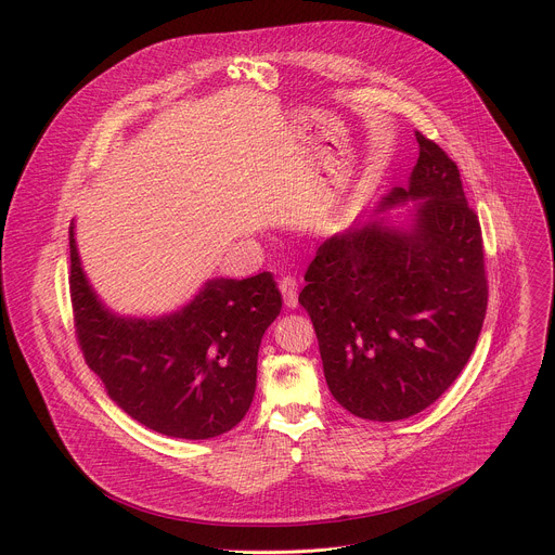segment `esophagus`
Wrapping results in <instances>:
<instances>
[{"label": "esophagus", "instance_id": "esophagus-1", "mask_svg": "<svg viewBox=\"0 0 555 555\" xmlns=\"http://www.w3.org/2000/svg\"><path fill=\"white\" fill-rule=\"evenodd\" d=\"M279 289L283 294V302L287 309H294L298 305V283L292 276H283L279 281Z\"/></svg>", "mask_w": 555, "mask_h": 555}]
</instances>
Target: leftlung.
Instances as JSON below:
<instances>
[{"label":"left lung","mask_w":555,"mask_h":555,"mask_svg":"<svg viewBox=\"0 0 555 555\" xmlns=\"http://www.w3.org/2000/svg\"><path fill=\"white\" fill-rule=\"evenodd\" d=\"M415 135L411 184L327 240L298 296L336 402L373 422L406 420L437 402L477 347L488 309L481 223L459 167L435 140ZM406 198L416 199L414 225L388 227L380 212Z\"/></svg>","instance_id":"left-lung-1"}]
</instances>
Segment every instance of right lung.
<instances>
[{
	"label": "right lung",
	"instance_id": "1",
	"mask_svg": "<svg viewBox=\"0 0 555 555\" xmlns=\"http://www.w3.org/2000/svg\"><path fill=\"white\" fill-rule=\"evenodd\" d=\"M72 228L76 343L109 398L167 437L210 439L240 424L255 398L261 338L281 311L272 274L212 279L191 305L165 319H118L92 292Z\"/></svg>",
	"mask_w": 555,
	"mask_h": 555
}]
</instances>
